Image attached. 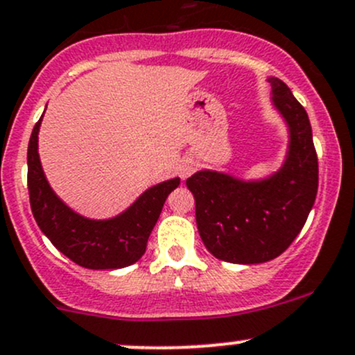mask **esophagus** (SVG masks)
<instances>
[{
    "label": "esophagus",
    "mask_w": 355,
    "mask_h": 355,
    "mask_svg": "<svg viewBox=\"0 0 355 355\" xmlns=\"http://www.w3.org/2000/svg\"><path fill=\"white\" fill-rule=\"evenodd\" d=\"M192 170H193V166L190 165V163L185 162V163H182L180 168H178V173H180L182 178H187L189 175L192 173Z\"/></svg>",
    "instance_id": "1"
}]
</instances>
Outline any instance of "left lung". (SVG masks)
Instances as JSON below:
<instances>
[{
  "label": "left lung",
  "instance_id": "left-lung-1",
  "mask_svg": "<svg viewBox=\"0 0 355 355\" xmlns=\"http://www.w3.org/2000/svg\"><path fill=\"white\" fill-rule=\"evenodd\" d=\"M268 81L291 132L284 166L262 182L209 170L187 178L200 238L225 262L262 263L281 255L303 230L318 192V156L308 114L284 81Z\"/></svg>",
  "mask_w": 355,
  "mask_h": 355
}]
</instances>
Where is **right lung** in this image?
I'll list each match as a JSON object with an SVG mask.
<instances>
[{
	"mask_svg": "<svg viewBox=\"0 0 355 355\" xmlns=\"http://www.w3.org/2000/svg\"><path fill=\"white\" fill-rule=\"evenodd\" d=\"M42 117L28 141L27 184L30 207L42 233L61 253L85 268H122L132 266L146 252L148 238L159 218L168 193L180 178L155 185L128 211L107 221H93L76 214L58 199L44 177L37 139Z\"/></svg>",
	"mask_w": 355,
	"mask_h": 355,
	"instance_id": "add662e5",
	"label": "right lung"
}]
</instances>
